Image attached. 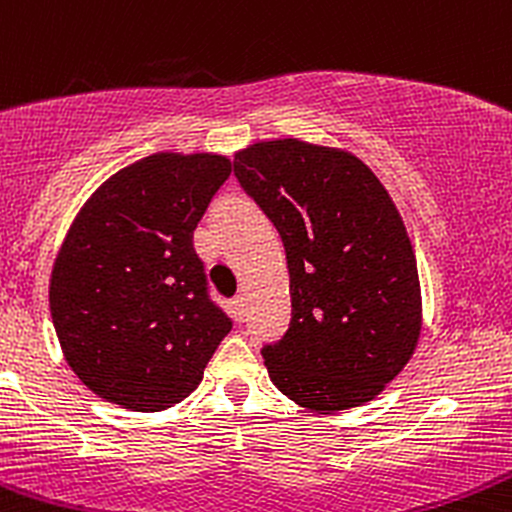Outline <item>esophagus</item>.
Listing matches in <instances>:
<instances>
[{
  "label": "esophagus",
  "instance_id": "1",
  "mask_svg": "<svg viewBox=\"0 0 512 512\" xmlns=\"http://www.w3.org/2000/svg\"><path fill=\"white\" fill-rule=\"evenodd\" d=\"M230 308H233V316L238 323H243L245 320V296H235L233 301H230Z\"/></svg>",
  "mask_w": 512,
  "mask_h": 512
}]
</instances>
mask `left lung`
<instances>
[{
  "instance_id": "8db88e82",
  "label": "left lung",
  "mask_w": 512,
  "mask_h": 512,
  "mask_svg": "<svg viewBox=\"0 0 512 512\" xmlns=\"http://www.w3.org/2000/svg\"><path fill=\"white\" fill-rule=\"evenodd\" d=\"M233 174L289 267V330L262 347L269 379L316 413L372 401L420 335L418 267L391 196L355 155L296 138L240 150Z\"/></svg>"
}]
</instances>
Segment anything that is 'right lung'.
Listing matches in <instances>:
<instances>
[{"mask_svg": "<svg viewBox=\"0 0 512 512\" xmlns=\"http://www.w3.org/2000/svg\"><path fill=\"white\" fill-rule=\"evenodd\" d=\"M230 177L221 155L157 153L92 194L50 279V316L89 391L131 411L187 398L233 328L211 299L194 228Z\"/></svg>", "mask_w": 512, "mask_h": 512, "instance_id": "1", "label": "right lung"}]
</instances>
